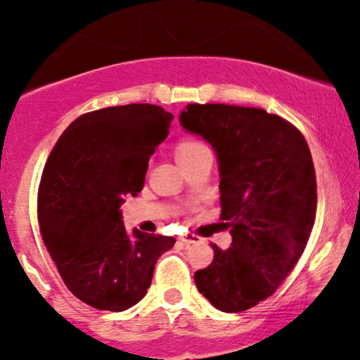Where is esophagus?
<instances>
[{
	"mask_svg": "<svg viewBox=\"0 0 360 360\" xmlns=\"http://www.w3.org/2000/svg\"><path fill=\"white\" fill-rule=\"evenodd\" d=\"M179 242L184 243V245H189V243L200 242V237L194 233H186V235H183V237H179Z\"/></svg>",
	"mask_w": 360,
	"mask_h": 360,
	"instance_id": "34e87169",
	"label": "esophagus"
}]
</instances>
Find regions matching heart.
<instances>
[{
	"label": "heart",
	"mask_w": 360,
	"mask_h": 360,
	"mask_svg": "<svg viewBox=\"0 0 360 360\" xmlns=\"http://www.w3.org/2000/svg\"><path fill=\"white\" fill-rule=\"evenodd\" d=\"M208 152V147L196 137H183L176 143V157L179 162L193 159V157Z\"/></svg>",
	"instance_id": "b5f03b06"
}]
</instances>
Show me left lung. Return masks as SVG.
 <instances>
[{"mask_svg":"<svg viewBox=\"0 0 360 360\" xmlns=\"http://www.w3.org/2000/svg\"><path fill=\"white\" fill-rule=\"evenodd\" d=\"M186 130L212 143L220 162L223 226L232 245L212 243L213 262L194 283L214 308L245 311L281 286L311 233L316 177L303 134L260 108L191 103Z\"/></svg>","mask_w":360,"mask_h":360,"instance_id":"1","label":"left lung"}]
</instances>
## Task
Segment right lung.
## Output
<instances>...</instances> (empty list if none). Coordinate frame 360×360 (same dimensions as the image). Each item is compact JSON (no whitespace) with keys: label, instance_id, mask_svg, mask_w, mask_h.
<instances>
[{"label":"right lung","instance_id":"add662e5","mask_svg":"<svg viewBox=\"0 0 360 360\" xmlns=\"http://www.w3.org/2000/svg\"><path fill=\"white\" fill-rule=\"evenodd\" d=\"M172 113L148 103L81 115L45 162L37 214L62 281L82 303L123 311L150 286L157 259L174 237L128 235L120 205L142 191L148 159L164 142Z\"/></svg>","mask_w":360,"mask_h":360}]
</instances>
